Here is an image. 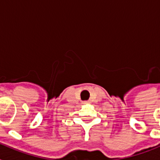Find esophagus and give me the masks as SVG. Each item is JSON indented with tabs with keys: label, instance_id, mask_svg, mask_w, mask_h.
Here are the masks:
<instances>
[{
	"label": "esophagus",
	"instance_id": "esophagus-1",
	"mask_svg": "<svg viewBox=\"0 0 160 160\" xmlns=\"http://www.w3.org/2000/svg\"><path fill=\"white\" fill-rule=\"evenodd\" d=\"M87 102H85V103H87Z\"/></svg>",
	"mask_w": 160,
	"mask_h": 160
}]
</instances>
